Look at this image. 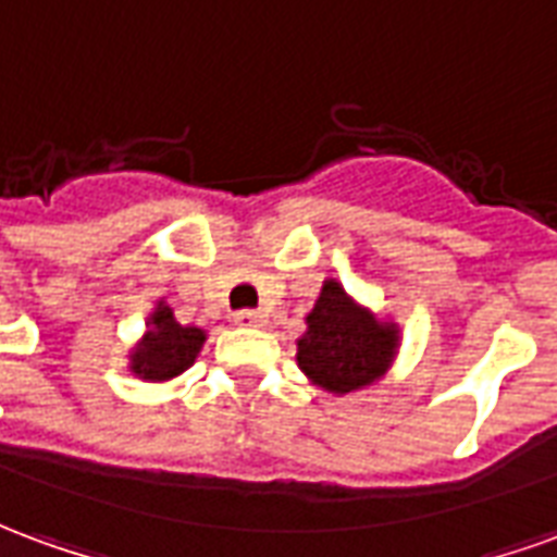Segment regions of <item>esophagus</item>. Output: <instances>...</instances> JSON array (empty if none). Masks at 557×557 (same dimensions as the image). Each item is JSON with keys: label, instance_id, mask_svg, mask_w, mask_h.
Masks as SVG:
<instances>
[{"label": "esophagus", "instance_id": "esophagus-1", "mask_svg": "<svg viewBox=\"0 0 557 557\" xmlns=\"http://www.w3.org/2000/svg\"><path fill=\"white\" fill-rule=\"evenodd\" d=\"M234 323L243 329H258L267 323V318H263L261 311H249V308H246V311H237V314H234Z\"/></svg>", "mask_w": 557, "mask_h": 557}]
</instances>
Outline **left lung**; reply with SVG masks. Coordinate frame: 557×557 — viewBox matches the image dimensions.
<instances>
[{"instance_id":"left-lung-1","label":"left lung","mask_w":557,"mask_h":557,"mask_svg":"<svg viewBox=\"0 0 557 557\" xmlns=\"http://www.w3.org/2000/svg\"><path fill=\"white\" fill-rule=\"evenodd\" d=\"M400 350V326L356 302L338 278H326L306 332L296 341V364L308 383L329 395L362 392L383 380Z\"/></svg>"}]
</instances>
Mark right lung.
Returning a JSON list of instances; mask_svg holds the SVG:
<instances>
[{
  "mask_svg": "<svg viewBox=\"0 0 557 557\" xmlns=\"http://www.w3.org/2000/svg\"><path fill=\"white\" fill-rule=\"evenodd\" d=\"M205 341V329L177 323L172 308L165 306V299H160L145 323V335L129 350L127 368L145 383H169L193 368Z\"/></svg>",
  "mask_w": 557,
  "mask_h": 557,
  "instance_id": "1",
  "label": "right lung"
}]
</instances>
